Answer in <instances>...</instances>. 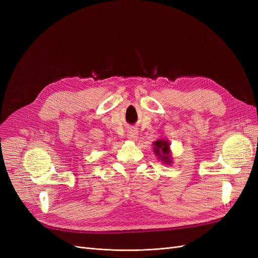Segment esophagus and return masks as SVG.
Here are the masks:
<instances>
[{
	"mask_svg": "<svg viewBox=\"0 0 258 258\" xmlns=\"http://www.w3.org/2000/svg\"><path fill=\"white\" fill-rule=\"evenodd\" d=\"M138 130L136 129H130L128 130V134H127V138L129 140H131V141H136V140L138 139Z\"/></svg>",
	"mask_w": 258,
	"mask_h": 258,
	"instance_id": "34e87169",
	"label": "esophagus"
}]
</instances>
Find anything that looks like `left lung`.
Instances as JSON below:
<instances>
[{
	"label": "left lung",
	"mask_w": 258,
	"mask_h": 258,
	"mask_svg": "<svg viewBox=\"0 0 258 258\" xmlns=\"http://www.w3.org/2000/svg\"><path fill=\"white\" fill-rule=\"evenodd\" d=\"M155 148L154 151L155 153L157 154L159 157L161 156V159L163 161H166V163H170V159H169V143L168 141H165V140H158L154 143Z\"/></svg>",
	"instance_id": "left-lung-1"
}]
</instances>
